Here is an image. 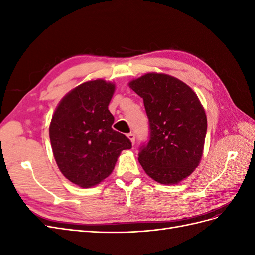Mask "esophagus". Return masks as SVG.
Listing matches in <instances>:
<instances>
[{
	"instance_id": "obj_1",
	"label": "esophagus",
	"mask_w": 255,
	"mask_h": 255,
	"mask_svg": "<svg viewBox=\"0 0 255 255\" xmlns=\"http://www.w3.org/2000/svg\"><path fill=\"white\" fill-rule=\"evenodd\" d=\"M128 139L132 141V143L134 144L135 143V139H136V136H135V134L134 133H129V134H128Z\"/></svg>"
}]
</instances>
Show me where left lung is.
Listing matches in <instances>:
<instances>
[{"mask_svg": "<svg viewBox=\"0 0 255 255\" xmlns=\"http://www.w3.org/2000/svg\"><path fill=\"white\" fill-rule=\"evenodd\" d=\"M143 99L149 139L138 153L143 170L160 184H175L201 159L207 120L197 95L173 76L148 73L129 83Z\"/></svg>", "mask_w": 255, "mask_h": 255, "instance_id": "1", "label": "left lung"}]
</instances>
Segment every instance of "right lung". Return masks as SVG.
Listing matches in <instances>:
<instances>
[{
  "instance_id": "obj_1",
  "label": "right lung",
  "mask_w": 255,
  "mask_h": 255,
  "mask_svg": "<svg viewBox=\"0 0 255 255\" xmlns=\"http://www.w3.org/2000/svg\"><path fill=\"white\" fill-rule=\"evenodd\" d=\"M115 85L89 81L61 100L50 125V140L59 170L81 187L106 179L122 150L132 148L128 138L113 129L109 104Z\"/></svg>"
}]
</instances>
